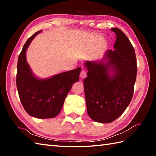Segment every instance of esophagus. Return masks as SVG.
Listing matches in <instances>:
<instances>
[{
  "instance_id": "esophagus-1",
  "label": "esophagus",
  "mask_w": 156,
  "mask_h": 156,
  "mask_svg": "<svg viewBox=\"0 0 156 156\" xmlns=\"http://www.w3.org/2000/svg\"><path fill=\"white\" fill-rule=\"evenodd\" d=\"M86 77H87V71L84 69H82L80 74V78L81 80H83Z\"/></svg>"
}]
</instances>
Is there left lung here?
Segmentation results:
<instances>
[{
    "mask_svg": "<svg viewBox=\"0 0 156 156\" xmlns=\"http://www.w3.org/2000/svg\"><path fill=\"white\" fill-rule=\"evenodd\" d=\"M115 50L108 49L100 62L87 61L84 88L87 112L92 120L109 123L123 113L133 97L137 72L133 45L119 28Z\"/></svg>",
    "mask_w": 156,
    "mask_h": 156,
    "instance_id": "obj_1",
    "label": "left lung"
}]
</instances>
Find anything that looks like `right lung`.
<instances>
[{"label":"right lung","mask_w":156,"mask_h":156,"mask_svg":"<svg viewBox=\"0 0 156 156\" xmlns=\"http://www.w3.org/2000/svg\"><path fill=\"white\" fill-rule=\"evenodd\" d=\"M41 31L35 33L27 39L20 53L16 84L20 101L29 115L39 119L54 118L61 111L73 84L79 80L81 68L49 78L36 77L26 60V51L33 39Z\"/></svg>","instance_id":"right-lung-1"}]
</instances>
